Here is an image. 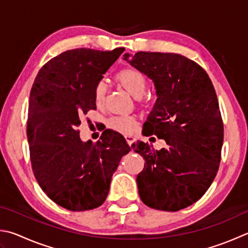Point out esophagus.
Segmentation results:
<instances>
[{"instance_id": "esophagus-1", "label": "esophagus", "mask_w": 248, "mask_h": 248, "mask_svg": "<svg viewBox=\"0 0 248 248\" xmlns=\"http://www.w3.org/2000/svg\"><path fill=\"white\" fill-rule=\"evenodd\" d=\"M125 139H126V141H127V143L129 144V146H132L133 142L135 141V137L134 136H130V135H126Z\"/></svg>"}]
</instances>
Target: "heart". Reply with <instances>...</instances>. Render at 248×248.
Here are the masks:
<instances>
[{"label":"heart","mask_w":248,"mask_h":248,"mask_svg":"<svg viewBox=\"0 0 248 248\" xmlns=\"http://www.w3.org/2000/svg\"><path fill=\"white\" fill-rule=\"evenodd\" d=\"M115 81L118 82L121 87L132 95L136 99H139L144 95L147 87L146 78L143 77L141 72L133 68H125L116 74ZM107 95V86L105 83L97 84L94 90V101L98 108H101L105 105ZM108 126L115 130V132L121 134H132L135 128H136V121L130 116H116L112 118L109 122Z\"/></svg>","instance_id":"obj_1"}]
</instances>
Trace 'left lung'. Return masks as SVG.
<instances>
[{"mask_svg":"<svg viewBox=\"0 0 248 248\" xmlns=\"http://www.w3.org/2000/svg\"><path fill=\"white\" fill-rule=\"evenodd\" d=\"M123 59L153 82L156 100L144 135L167 144L154 150L133 143L146 161L136 179L139 197L160 211L188 207L211 186L220 163L223 124L213 83L203 68L179 54L138 51Z\"/></svg>","mask_w":248,"mask_h":248,"instance_id":"8db88e82","label":"left lung"}]
</instances>
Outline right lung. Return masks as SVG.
<instances>
[{"label":"right lung","mask_w":248,"mask_h":248,"mask_svg":"<svg viewBox=\"0 0 248 248\" xmlns=\"http://www.w3.org/2000/svg\"><path fill=\"white\" fill-rule=\"evenodd\" d=\"M125 49L76 48L50 59L32 86L27 136L31 164L42 190L69 211L105 202L121 158L130 151L122 135L102 133L83 141L78 127L95 110L94 90Z\"/></svg>","instance_id":"right-lung-1"}]
</instances>
